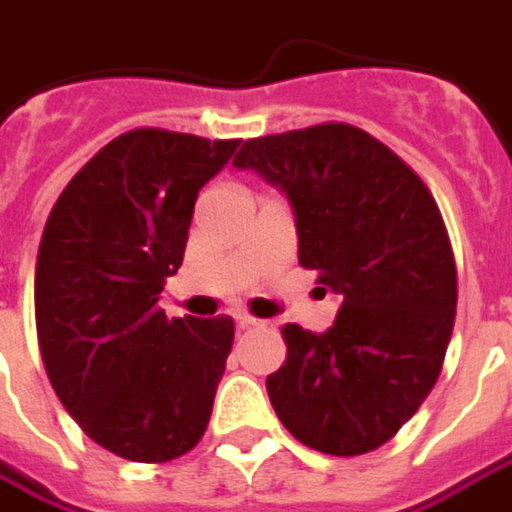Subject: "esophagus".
<instances>
[{"label":"esophagus","mask_w":512,"mask_h":512,"mask_svg":"<svg viewBox=\"0 0 512 512\" xmlns=\"http://www.w3.org/2000/svg\"><path fill=\"white\" fill-rule=\"evenodd\" d=\"M234 321H237V327H240V330H252V327H260V321L252 316H234Z\"/></svg>","instance_id":"34e87169"}]
</instances>
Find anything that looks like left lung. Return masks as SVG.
Instances as JSON below:
<instances>
[{
  "label": "left lung",
  "instance_id": "left-lung-1",
  "mask_svg": "<svg viewBox=\"0 0 512 512\" xmlns=\"http://www.w3.org/2000/svg\"><path fill=\"white\" fill-rule=\"evenodd\" d=\"M234 167L286 196L298 263L342 298L330 330L286 324L266 391L289 435L365 455L435 388L452 339L458 272L435 199L382 141L350 124L249 138Z\"/></svg>",
  "mask_w": 512,
  "mask_h": 512
}]
</instances>
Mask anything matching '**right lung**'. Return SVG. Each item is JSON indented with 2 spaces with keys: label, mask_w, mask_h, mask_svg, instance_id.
Instances as JSON below:
<instances>
[{
  "label": "right lung",
  "mask_w": 512,
  "mask_h": 512,
  "mask_svg": "<svg viewBox=\"0 0 512 512\" xmlns=\"http://www.w3.org/2000/svg\"><path fill=\"white\" fill-rule=\"evenodd\" d=\"M240 141L133 130L75 173L48 214L34 310L54 394L98 446L162 464L205 435L234 321L167 318L194 202Z\"/></svg>",
  "instance_id": "right-lung-1"
}]
</instances>
